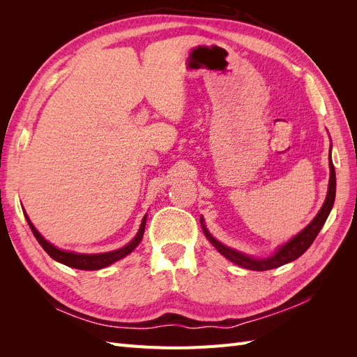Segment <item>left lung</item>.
Listing matches in <instances>:
<instances>
[{"mask_svg": "<svg viewBox=\"0 0 357 357\" xmlns=\"http://www.w3.org/2000/svg\"><path fill=\"white\" fill-rule=\"evenodd\" d=\"M331 150H332V144H331ZM335 190H337V177H335V168H333L332 156L329 152V185H328L326 199H325V202H323L320 211L316 214V218L312 219L304 229H302L299 234H296L294 238H290L287 243L278 245L277 250L268 257L248 256L238 250H235V248H231L228 245L222 244L210 234L207 226H205L204 218H201L202 232L205 234V236H207V240L214 245L215 250L228 259V261L234 262L235 265L243 266L245 269H252V271H268V269L278 268L284 264L295 261V259H298L301 255H304L308 250V247L312 244V241L316 240V236L319 235L320 229L323 228V225H325L328 215L333 207Z\"/></svg>", "mask_w": 357, "mask_h": 357, "instance_id": "left-lung-1", "label": "left lung"}]
</instances>
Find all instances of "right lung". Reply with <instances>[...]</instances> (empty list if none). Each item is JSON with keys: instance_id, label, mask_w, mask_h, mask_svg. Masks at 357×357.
I'll list each match as a JSON object with an SVG mask.
<instances>
[{"instance_id": "obj_1", "label": "right lung", "mask_w": 357, "mask_h": 357, "mask_svg": "<svg viewBox=\"0 0 357 357\" xmlns=\"http://www.w3.org/2000/svg\"><path fill=\"white\" fill-rule=\"evenodd\" d=\"M24 214H25V219L29 225V228L32 231V234H34V236L37 238V241L40 243V245L45 248V252L52 257L55 259L56 262L59 264H63L67 266H71V268H75V269H83V271H95V269H101V268H105L109 266L117 261H121V259H123L125 256L131 255L137 245L142 243L143 240V235H144V228H146V220H147V214L143 218L142 220V225H139V229L137 232V235L134 236V238L129 241L126 245L117 248V250H113V252H105V253H75V252H68V250H62V248H58L56 245H53L52 243H49L45 236H43L37 229L36 226L32 225V222L29 220L28 214L25 213L24 210Z\"/></svg>"}]
</instances>
